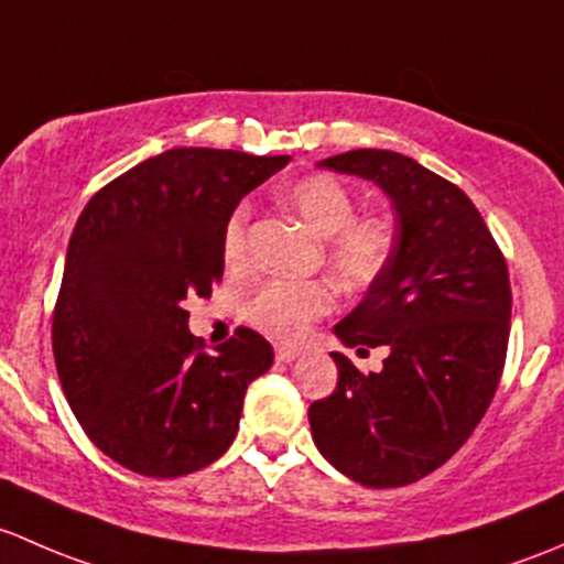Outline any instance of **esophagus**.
<instances>
[{
  "instance_id": "obj_1",
  "label": "esophagus",
  "mask_w": 564,
  "mask_h": 564,
  "mask_svg": "<svg viewBox=\"0 0 564 564\" xmlns=\"http://www.w3.org/2000/svg\"><path fill=\"white\" fill-rule=\"evenodd\" d=\"M299 356H301L299 347H288V345L276 347V361H280V364H290V361H295V358H299Z\"/></svg>"
}]
</instances>
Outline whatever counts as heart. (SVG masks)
<instances>
[{
  "label": "heart",
  "mask_w": 564,
  "mask_h": 564,
  "mask_svg": "<svg viewBox=\"0 0 564 564\" xmlns=\"http://www.w3.org/2000/svg\"><path fill=\"white\" fill-rule=\"evenodd\" d=\"M284 203L323 239V260L347 288H369L380 280L393 254L391 223L377 214H356V197L339 178L312 173L290 184ZM247 206L234 208L223 230V258L241 265L247 258ZM334 288L323 280H269L247 299L243 315L274 339H301L334 310Z\"/></svg>",
  "instance_id": "heart-1"
}]
</instances>
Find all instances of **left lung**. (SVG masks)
I'll list each match as a JSON object with an SVG mask.
<instances>
[{
	"label": "left lung",
	"instance_id": "8db88e82",
	"mask_svg": "<svg viewBox=\"0 0 564 564\" xmlns=\"http://www.w3.org/2000/svg\"><path fill=\"white\" fill-rule=\"evenodd\" d=\"M375 182L397 212L380 280L334 334L347 347H388L380 371L330 352L339 382L312 402L317 451L369 489L415 484L462 448L489 410L510 334V280L497 241L467 195L386 149L321 162Z\"/></svg>",
	"mask_w": 564,
	"mask_h": 564
}]
</instances>
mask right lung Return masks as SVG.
I'll return each instance as SVG.
<instances>
[{
  "label": "right lung",
  "mask_w": 564,
  "mask_h": 564,
  "mask_svg": "<svg viewBox=\"0 0 564 564\" xmlns=\"http://www.w3.org/2000/svg\"><path fill=\"white\" fill-rule=\"evenodd\" d=\"M288 162L171 149L121 173L80 212L51 341L75 417L121 467L178 478L234 443L247 386L271 369L274 350L239 328L206 352L184 301L212 295L225 271V223Z\"/></svg>",
  "instance_id": "1"
}]
</instances>
